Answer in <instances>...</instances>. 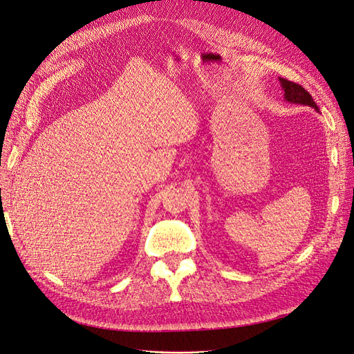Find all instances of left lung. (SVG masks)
I'll return each instance as SVG.
<instances>
[{"mask_svg": "<svg viewBox=\"0 0 354 354\" xmlns=\"http://www.w3.org/2000/svg\"><path fill=\"white\" fill-rule=\"evenodd\" d=\"M279 82L283 87V91H284V100L289 102V103H295V104H304V106H310L315 111L319 112L317 103L313 102L312 96L308 93V91L302 87L299 86L297 83H293V82H289L286 80V78H279Z\"/></svg>", "mask_w": 354, "mask_h": 354, "instance_id": "1", "label": "left lung"}]
</instances>
